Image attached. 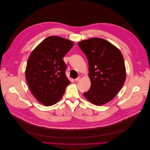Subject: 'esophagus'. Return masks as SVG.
I'll return each instance as SVG.
<instances>
[{"mask_svg":"<svg viewBox=\"0 0 150 150\" xmlns=\"http://www.w3.org/2000/svg\"><path fill=\"white\" fill-rule=\"evenodd\" d=\"M80 79H81V76H79L78 77H77L76 79H75V81H79V80H80Z\"/></svg>","mask_w":150,"mask_h":150,"instance_id":"esophagus-1","label":"esophagus"}]
</instances>
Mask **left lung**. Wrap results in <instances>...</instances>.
I'll return each mask as SVG.
<instances>
[{
  "label": "left lung",
  "mask_w": 150,
  "mask_h": 150,
  "mask_svg": "<svg viewBox=\"0 0 150 150\" xmlns=\"http://www.w3.org/2000/svg\"><path fill=\"white\" fill-rule=\"evenodd\" d=\"M88 63L91 86L84 96L95 105L109 102L123 87L126 79L123 57L109 41L93 38L78 42Z\"/></svg>",
  "instance_id": "1"
}]
</instances>
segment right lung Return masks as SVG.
Instances as JSON below:
<instances>
[{
    "instance_id": "right-lung-1",
    "label": "right lung",
    "mask_w": 150,
    "mask_h": 150,
    "mask_svg": "<svg viewBox=\"0 0 150 150\" xmlns=\"http://www.w3.org/2000/svg\"><path fill=\"white\" fill-rule=\"evenodd\" d=\"M73 41L62 37L46 38L29 56L25 78L32 93L46 106L57 103L70 83L63 58L72 48Z\"/></svg>"
}]
</instances>
